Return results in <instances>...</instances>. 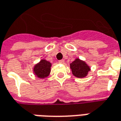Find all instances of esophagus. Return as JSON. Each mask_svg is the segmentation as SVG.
<instances>
[{
  "mask_svg": "<svg viewBox=\"0 0 121 121\" xmlns=\"http://www.w3.org/2000/svg\"><path fill=\"white\" fill-rule=\"evenodd\" d=\"M59 63H64V60H59Z\"/></svg>",
  "mask_w": 121,
  "mask_h": 121,
  "instance_id": "esophagus-1",
  "label": "esophagus"
}]
</instances>
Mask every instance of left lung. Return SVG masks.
<instances>
[{"label":"left lung","instance_id":"8db88e82","mask_svg":"<svg viewBox=\"0 0 121 121\" xmlns=\"http://www.w3.org/2000/svg\"><path fill=\"white\" fill-rule=\"evenodd\" d=\"M70 67L71 69L73 74L78 78L86 77L88 72L90 71L89 67L83 61L80 60L79 59H76L73 62L71 63Z\"/></svg>","mask_w":121,"mask_h":121}]
</instances>
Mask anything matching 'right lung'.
<instances>
[{
    "label": "right lung",
    "instance_id": "1",
    "mask_svg": "<svg viewBox=\"0 0 121 121\" xmlns=\"http://www.w3.org/2000/svg\"><path fill=\"white\" fill-rule=\"evenodd\" d=\"M51 63L49 61L43 60L34 67L35 73L39 78H45L49 75L50 72Z\"/></svg>",
    "mask_w": 121,
    "mask_h": 121
}]
</instances>
